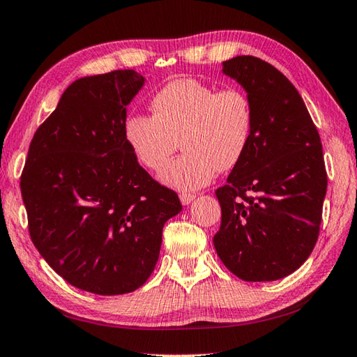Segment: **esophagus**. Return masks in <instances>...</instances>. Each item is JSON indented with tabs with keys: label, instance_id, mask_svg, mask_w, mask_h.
<instances>
[{
	"label": "esophagus",
	"instance_id": "34e87169",
	"mask_svg": "<svg viewBox=\"0 0 357 357\" xmlns=\"http://www.w3.org/2000/svg\"><path fill=\"white\" fill-rule=\"evenodd\" d=\"M194 199H196V196H194V194H190V192H181L180 194L181 205H190Z\"/></svg>",
	"mask_w": 357,
	"mask_h": 357
}]
</instances>
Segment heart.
Returning a JSON list of instances; mask_svg holds the SVG:
<instances>
[{
  "mask_svg": "<svg viewBox=\"0 0 357 357\" xmlns=\"http://www.w3.org/2000/svg\"><path fill=\"white\" fill-rule=\"evenodd\" d=\"M152 107L155 115L133 113L126 119L124 138L149 171L166 165L180 139L185 153L160 174L166 186L200 190L219 169H231L244 158L252 139L253 110L242 90H218L197 79H177L155 93Z\"/></svg>",
  "mask_w": 357,
  "mask_h": 357,
  "instance_id": "heart-1",
  "label": "heart"
}]
</instances>
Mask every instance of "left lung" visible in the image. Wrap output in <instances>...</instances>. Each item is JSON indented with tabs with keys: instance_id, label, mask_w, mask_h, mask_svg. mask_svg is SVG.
<instances>
[{
	"instance_id": "left-lung-1",
	"label": "left lung",
	"mask_w": 357,
	"mask_h": 357,
	"mask_svg": "<svg viewBox=\"0 0 357 357\" xmlns=\"http://www.w3.org/2000/svg\"><path fill=\"white\" fill-rule=\"evenodd\" d=\"M245 90L253 132L244 158L216 191L222 220L213 242L244 281H275L297 271L319 238L326 171L319 132L283 73L253 56L222 62Z\"/></svg>"
}]
</instances>
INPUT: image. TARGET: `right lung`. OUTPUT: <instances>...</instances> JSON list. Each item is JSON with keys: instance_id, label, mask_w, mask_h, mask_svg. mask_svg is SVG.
Listing matches in <instances>:
<instances>
[{"instance_id": "1", "label": "right lung", "mask_w": 357, "mask_h": 357, "mask_svg": "<svg viewBox=\"0 0 357 357\" xmlns=\"http://www.w3.org/2000/svg\"><path fill=\"white\" fill-rule=\"evenodd\" d=\"M146 79L133 70L80 77L33 135L22 174L29 233L74 287L123 295L160 257L178 196L139 166L124 138L127 105Z\"/></svg>"}]
</instances>
